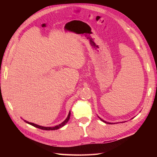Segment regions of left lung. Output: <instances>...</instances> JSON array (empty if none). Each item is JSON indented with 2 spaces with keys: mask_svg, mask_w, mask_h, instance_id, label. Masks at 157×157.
Masks as SVG:
<instances>
[{
  "mask_svg": "<svg viewBox=\"0 0 157 157\" xmlns=\"http://www.w3.org/2000/svg\"><path fill=\"white\" fill-rule=\"evenodd\" d=\"M100 118V120H101V121L104 122H105V123H107V124H113V123H111V122H106V121H103V120H102L101 118Z\"/></svg>",
  "mask_w": 157,
  "mask_h": 157,
  "instance_id": "1",
  "label": "left lung"
}]
</instances>
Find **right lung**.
Segmentation results:
<instances>
[{"mask_svg": "<svg viewBox=\"0 0 157 157\" xmlns=\"http://www.w3.org/2000/svg\"><path fill=\"white\" fill-rule=\"evenodd\" d=\"M70 116H71V112L69 111V115H68L67 118H66V119H65L63 122H61V124H59V125H57V126H54V127H44V126H41L38 125V124H34V123L27 122V121H25L26 123H27V124H30V125H32V126H33L34 127L39 128V129H41V130H58V129H59V128H61V127H63L64 125H65L66 123H67V122L69 121V118H70Z\"/></svg>", "mask_w": 157, "mask_h": 157, "instance_id": "obj_1", "label": "right lung"}]
</instances>
